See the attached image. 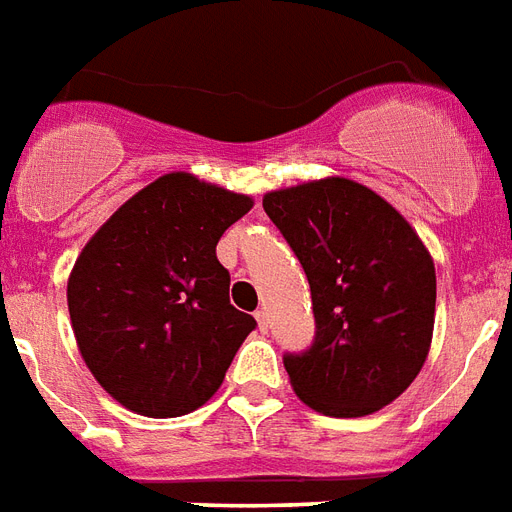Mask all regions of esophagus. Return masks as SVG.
Segmentation results:
<instances>
[{"instance_id": "34e87169", "label": "esophagus", "mask_w": 512, "mask_h": 512, "mask_svg": "<svg viewBox=\"0 0 512 512\" xmlns=\"http://www.w3.org/2000/svg\"><path fill=\"white\" fill-rule=\"evenodd\" d=\"M253 318H256V324H259V332L267 334V329H270V321H267V313L264 310H256L253 313Z\"/></svg>"}]
</instances>
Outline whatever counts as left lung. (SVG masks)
<instances>
[{
    "instance_id": "1",
    "label": "left lung",
    "mask_w": 512,
    "mask_h": 512,
    "mask_svg": "<svg viewBox=\"0 0 512 512\" xmlns=\"http://www.w3.org/2000/svg\"><path fill=\"white\" fill-rule=\"evenodd\" d=\"M310 283L315 343L286 353L307 407L334 418L391 405L424 367L437 278L426 245L372 188L324 178L264 194Z\"/></svg>"
}]
</instances>
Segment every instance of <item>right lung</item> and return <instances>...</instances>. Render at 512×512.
<instances>
[{"mask_svg":"<svg viewBox=\"0 0 512 512\" xmlns=\"http://www.w3.org/2000/svg\"><path fill=\"white\" fill-rule=\"evenodd\" d=\"M248 194L169 172L126 199L80 251L67 305L80 356L99 386L148 418L197 410L224 383L253 315L229 302L221 234Z\"/></svg>","mask_w":512,"mask_h":512,"instance_id":"obj_1","label":"right lung"}]
</instances>
